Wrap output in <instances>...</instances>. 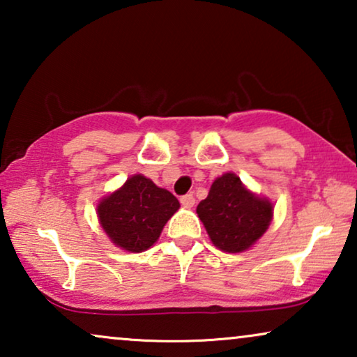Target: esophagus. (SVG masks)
I'll return each mask as SVG.
<instances>
[{
  "label": "esophagus",
  "instance_id": "esophagus-1",
  "mask_svg": "<svg viewBox=\"0 0 357 357\" xmlns=\"http://www.w3.org/2000/svg\"><path fill=\"white\" fill-rule=\"evenodd\" d=\"M180 203L183 204V208H193L195 206V197L192 193L183 195V197L180 198Z\"/></svg>",
  "mask_w": 357,
  "mask_h": 357
}]
</instances>
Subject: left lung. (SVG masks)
I'll return each instance as SVG.
<instances>
[{"instance_id":"8db88e82","label":"left lung","mask_w":357,"mask_h":357,"mask_svg":"<svg viewBox=\"0 0 357 357\" xmlns=\"http://www.w3.org/2000/svg\"><path fill=\"white\" fill-rule=\"evenodd\" d=\"M209 238L219 250L245 252L266 232L273 203L245 188L236 174H224L197 206Z\"/></svg>"}]
</instances>
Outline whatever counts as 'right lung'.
<instances>
[{"label": "right lung", "mask_w": 357, "mask_h": 357, "mask_svg": "<svg viewBox=\"0 0 357 357\" xmlns=\"http://www.w3.org/2000/svg\"><path fill=\"white\" fill-rule=\"evenodd\" d=\"M180 208L169 190L136 174L97 204L100 226L116 247L139 253L153 247L165 222Z\"/></svg>", "instance_id": "obj_1"}]
</instances>
